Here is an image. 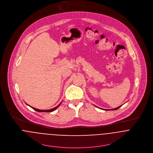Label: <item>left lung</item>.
<instances>
[{"mask_svg": "<svg viewBox=\"0 0 153 153\" xmlns=\"http://www.w3.org/2000/svg\"><path fill=\"white\" fill-rule=\"evenodd\" d=\"M121 106H122V105H121V106H119V107H118V108H113V109H108V110H117V109H118V108H120V107H121ZM103 110H104V109H103ZM107 110V109H106V110Z\"/></svg>", "mask_w": 153, "mask_h": 153, "instance_id": "left-lung-1", "label": "left lung"}]
</instances>
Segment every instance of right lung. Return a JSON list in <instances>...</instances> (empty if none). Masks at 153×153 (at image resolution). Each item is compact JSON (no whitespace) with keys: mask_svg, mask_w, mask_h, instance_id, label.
Wrapping results in <instances>:
<instances>
[{"mask_svg":"<svg viewBox=\"0 0 153 153\" xmlns=\"http://www.w3.org/2000/svg\"><path fill=\"white\" fill-rule=\"evenodd\" d=\"M61 103H62V102L57 106H56L55 108H51V109H49V110H39V109H37V108H33V107H32V106H30L31 108H32L33 109H34L35 110H36L37 111H38V112H52V111H54L55 110H56L57 108H58L59 106V105L61 104ZM27 105H28L27 104Z\"/></svg>","mask_w":153,"mask_h":153,"instance_id":"obj_1","label":"right lung"}]
</instances>
